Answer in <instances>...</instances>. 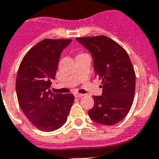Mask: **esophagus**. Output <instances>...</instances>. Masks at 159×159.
<instances>
[{
    "label": "esophagus",
    "mask_w": 159,
    "mask_h": 159,
    "mask_svg": "<svg viewBox=\"0 0 159 159\" xmlns=\"http://www.w3.org/2000/svg\"><path fill=\"white\" fill-rule=\"evenodd\" d=\"M74 95H75V97H77V98H81L82 97V96H84L83 94H80V93H76Z\"/></svg>",
    "instance_id": "esophagus-1"
}]
</instances>
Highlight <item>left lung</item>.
I'll list each match as a JSON object with an SVG mask.
<instances>
[{"mask_svg":"<svg viewBox=\"0 0 159 159\" xmlns=\"http://www.w3.org/2000/svg\"><path fill=\"white\" fill-rule=\"evenodd\" d=\"M77 41L91 54L95 77L103 84L102 95H93L95 104L89 116L99 124H116L127 115L133 103L135 74L131 59L119 44L105 36Z\"/></svg>","mask_w":159,"mask_h":159,"instance_id":"8db88e82","label":"left lung"}]
</instances>
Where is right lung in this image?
Instances as JSON below:
<instances>
[{
    "mask_svg": "<svg viewBox=\"0 0 159 159\" xmlns=\"http://www.w3.org/2000/svg\"><path fill=\"white\" fill-rule=\"evenodd\" d=\"M71 39H45L28 50L19 65L17 98L23 113L41 131H53L66 122L74 101L73 94H53L59 57Z\"/></svg>",
    "mask_w": 159,
    "mask_h": 159,
    "instance_id": "1",
    "label": "right lung"
}]
</instances>
